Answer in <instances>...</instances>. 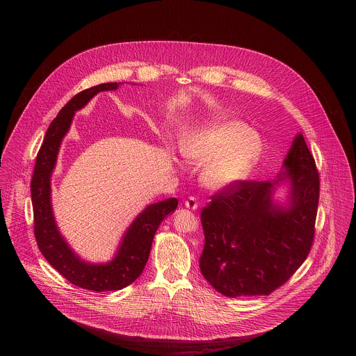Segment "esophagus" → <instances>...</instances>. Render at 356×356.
<instances>
[{
  "label": "esophagus",
  "mask_w": 356,
  "mask_h": 356,
  "mask_svg": "<svg viewBox=\"0 0 356 356\" xmlns=\"http://www.w3.org/2000/svg\"><path fill=\"white\" fill-rule=\"evenodd\" d=\"M184 206L186 209L188 210H197L198 209V201L195 197H188L186 201H184Z\"/></svg>",
  "instance_id": "esophagus-1"
}]
</instances>
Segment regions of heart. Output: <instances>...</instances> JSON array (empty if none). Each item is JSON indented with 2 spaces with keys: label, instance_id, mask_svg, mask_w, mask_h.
Returning <instances> with one entry per match:
<instances>
[{
  "label": "heart",
  "instance_id": "heart-1",
  "mask_svg": "<svg viewBox=\"0 0 356 356\" xmlns=\"http://www.w3.org/2000/svg\"><path fill=\"white\" fill-rule=\"evenodd\" d=\"M183 156L206 165L202 181L225 188L243 180L261 155V140L238 120H218L183 131L179 140Z\"/></svg>",
  "mask_w": 356,
  "mask_h": 356
}]
</instances>
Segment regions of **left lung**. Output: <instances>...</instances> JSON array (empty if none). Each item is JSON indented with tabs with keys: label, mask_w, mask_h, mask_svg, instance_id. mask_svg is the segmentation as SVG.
I'll use <instances>...</instances> for the list:
<instances>
[{
	"label": "left lung",
	"mask_w": 356,
	"mask_h": 356,
	"mask_svg": "<svg viewBox=\"0 0 356 356\" xmlns=\"http://www.w3.org/2000/svg\"><path fill=\"white\" fill-rule=\"evenodd\" d=\"M275 181L241 180L218 190L201 210L204 249L200 270L227 297L268 296L307 259L316 234L320 176L298 134ZM291 179V204H273L275 184Z\"/></svg>",
	"instance_id": "8db88e82"
}]
</instances>
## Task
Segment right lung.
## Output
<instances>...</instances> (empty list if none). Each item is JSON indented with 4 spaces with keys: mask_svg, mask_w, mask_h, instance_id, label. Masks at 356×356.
<instances>
[{
    "mask_svg": "<svg viewBox=\"0 0 356 356\" xmlns=\"http://www.w3.org/2000/svg\"><path fill=\"white\" fill-rule=\"evenodd\" d=\"M117 88L118 83L98 84L80 91L69 101L46 131L31 180L33 232L42 255L72 284L97 293L121 290L140 276L161 222L177 207L175 197L147 206L127 231L117 257L106 265H91L79 259L59 234L50 206V176L56 165L60 142L77 110L97 92Z\"/></svg>",
    "mask_w": 356,
    "mask_h": 356,
    "instance_id": "obj_1",
    "label": "right lung"
}]
</instances>
